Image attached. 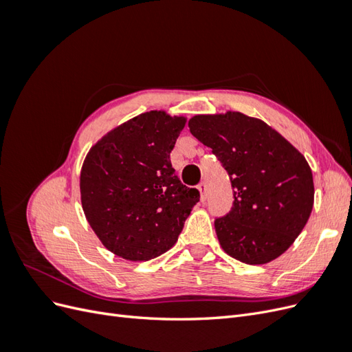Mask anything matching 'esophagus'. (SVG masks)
Segmentation results:
<instances>
[{
    "label": "esophagus",
    "instance_id": "esophagus-1",
    "mask_svg": "<svg viewBox=\"0 0 352 352\" xmlns=\"http://www.w3.org/2000/svg\"><path fill=\"white\" fill-rule=\"evenodd\" d=\"M198 190H199V198H201V201H206V199H207V186H206L204 182L198 185Z\"/></svg>",
    "mask_w": 352,
    "mask_h": 352
}]
</instances>
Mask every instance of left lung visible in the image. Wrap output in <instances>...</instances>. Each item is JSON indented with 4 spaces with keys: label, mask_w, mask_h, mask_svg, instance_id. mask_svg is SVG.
I'll return each instance as SVG.
<instances>
[{
    "label": "left lung",
    "mask_w": 352,
    "mask_h": 352,
    "mask_svg": "<svg viewBox=\"0 0 352 352\" xmlns=\"http://www.w3.org/2000/svg\"><path fill=\"white\" fill-rule=\"evenodd\" d=\"M188 126L230 179L232 208L214 220L221 248L247 264L278 258L313 210V173L304 155L267 123L242 113L195 116Z\"/></svg>",
    "instance_id": "8db88e82"
}]
</instances>
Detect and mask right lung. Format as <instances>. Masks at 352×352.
Segmentation results:
<instances>
[{"mask_svg": "<svg viewBox=\"0 0 352 352\" xmlns=\"http://www.w3.org/2000/svg\"><path fill=\"white\" fill-rule=\"evenodd\" d=\"M184 117L144 113L95 144L80 173L82 207L105 248L131 261L170 250L199 201L170 163Z\"/></svg>", "mask_w": 352, "mask_h": 352, "instance_id": "right-lung-1", "label": "right lung"}]
</instances>
